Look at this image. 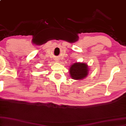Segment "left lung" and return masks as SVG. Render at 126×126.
<instances>
[{
	"mask_svg": "<svg viewBox=\"0 0 126 126\" xmlns=\"http://www.w3.org/2000/svg\"><path fill=\"white\" fill-rule=\"evenodd\" d=\"M87 65L84 63H75L70 67V74L72 78L76 80L84 79L88 74Z\"/></svg>",
	"mask_w": 126,
	"mask_h": 126,
	"instance_id": "obj_1",
	"label": "left lung"
}]
</instances>
